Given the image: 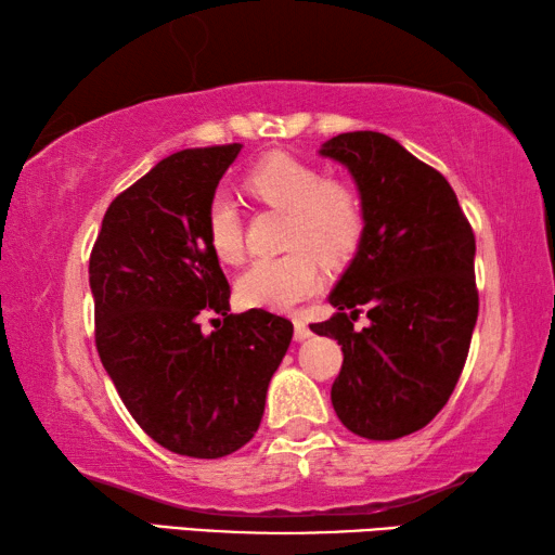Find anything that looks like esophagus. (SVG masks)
I'll list each match as a JSON object with an SVG mask.
<instances>
[{
	"label": "esophagus",
	"mask_w": 555,
	"mask_h": 555,
	"mask_svg": "<svg viewBox=\"0 0 555 555\" xmlns=\"http://www.w3.org/2000/svg\"><path fill=\"white\" fill-rule=\"evenodd\" d=\"M308 335H311V327L296 318V321H294V337H296V340H306Z\"/></svg>",
	"instance_id": "1"
}]
</instances>
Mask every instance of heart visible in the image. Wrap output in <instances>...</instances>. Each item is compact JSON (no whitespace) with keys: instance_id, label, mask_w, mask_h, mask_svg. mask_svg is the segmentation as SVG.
Here are the masks:
<instances>
[{"instance_id":"obj_1","label":"heart","mask_w":555,"mask_h":555,"mask_svg":"<svg viewBox=\"0 0 555 555\" xmlns=\"http://www.w3.org/2000/svg\"><path fill=\"white\" fill-rule=\"evenodd\" d=\"M244 191L255 203L284 210L286 247L279 257L257 259L237 281L244 306L288 311L311 296L331 269L350 264L367 234V205L360 188L333 181L321 166L291 154H269L244 176ZM205 237L224 264L244 259L242 212L228 193H215L205 208Z\"/></svg>"}]
</instances>
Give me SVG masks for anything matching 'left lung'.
Listing matches in <instances>:
<instances>
[{"label": "left lung", "instance_id": "1", "mask_svg": "<svg viewBox=\"0 0 555 555\" xmlns=\"http://www.w3.org/2000/svg\"><path fill=\"white\" fill-rule=\"evenodd\" d=\"M350 168L367 234L337 281V313L313 323L343 345L331 399L354 436L397 440L438 416L463 374L480 296L475 232L453 188L379 131H345L321 149ZM367 312L371 327L353 331Z\"/></svg>", "mask_w": 555, "mask_h": 555}]
</instances>
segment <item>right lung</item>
<instances>
[{
    "label": "right lung",
    "instance_id": "obj_1",
    "mask_svg": "<svg viewBox=\"0 0 555 555\" xmlns=\"http://www.w3.org/2000/svg\"><path fill=\"white\" fill-rule=\"evenodd\" d=\"M242 144L183 149L121 191L90 251L95 345L131 418L158 446L224 457L255 438L294 323L230 313L205 208ZM218 312L212 334L199 315Z\"/></svg>",
    "mask_w": 555,
    "mask_h": 555
}]
</instances>
